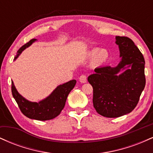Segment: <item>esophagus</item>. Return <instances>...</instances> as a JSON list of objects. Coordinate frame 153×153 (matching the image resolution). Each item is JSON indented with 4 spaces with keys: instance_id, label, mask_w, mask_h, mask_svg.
<instances>
[{
    "instance_id": "1",
    "label": "esophagus",
    "mask_w": 153,
    "mask_h": 153,
    "mask_svg": "<svg viewBox=\"0 0 153 153\" xmlns=\"http://www.w3.org/2000/svg\"><path fill=\"white\" fill-rule=\"evenodd\" d=\"M79 80H80V82H82V83H85V82H87V77L86 75H80V78H79Z\"/></svg>"
}]
</instances>
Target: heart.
<instances>
[{"label":"heart","instance_id":"b5f03b06","mask_svg":"<svg viewBox=\"0 0 153 153\" xmlns=\"http://www.w3.org/2000/svg\"><path fill=\"white\" fill-rule=\"evenodd\" d=\"M88 59H93V63L96 66H102L108 62L109 59V52L106 49L94 48L88 52Z\"/></svg>","mask_w":153,"mask_h":153}]
</instances>
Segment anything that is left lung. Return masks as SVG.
Listing matches in <instances>:
<instances>
[{
    "instance_id": "1",
    "label": "left lung",
    "mask_w": 153,
    "mask_h": 153,
    "mask_svg": "<svg viewBox=\"0 0 153 153\" xmlns=\"http://www.w3.org/2000/svg\"><path fill=\"white\" fill-rule=\"evenodd\" d=\"M121 60L116 67L94 70L88 78L94 89L93 103L100 115L116 118L130 113L145 86V59L131 39L116 36Z\"/></svg>"
}]
</instances>
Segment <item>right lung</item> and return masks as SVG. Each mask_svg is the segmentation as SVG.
I'll return each mask as SVG.
<instances>
[{
  "label": "right lung",
  "instance_id": "right-lung-1",
  "mask_svg": "<svg viewBox=\"0 0 153 153\" xmlns=\"http://www.w3.org/2000/svg\"><path fill=\"white\" fill-rule=\"evenodd\" d=\"M36 40V39H33L23 45L17 52L14 60L18 58L23 51L31 46ZM75 84L76 80H72L62 85H59L52 91L50 96L39 102H31L23 97L17 91L13 80H11V91L23 114L31 119L46 121L55 118L60 114L65 105L68 94L73 90Z\"/></svg>",
  "mask_w": 153,
  "mask_h": 153
}]
</instances>
